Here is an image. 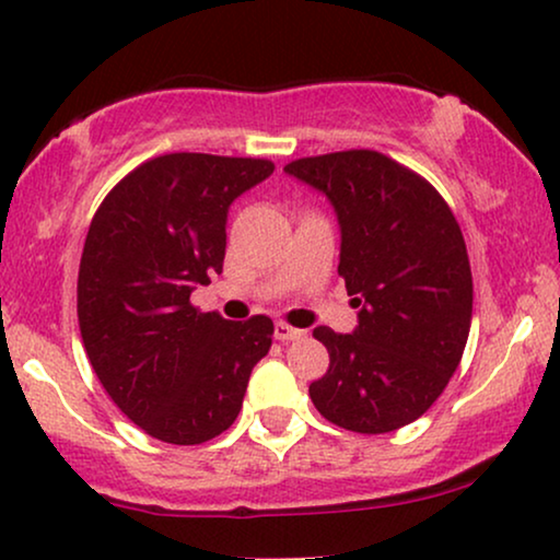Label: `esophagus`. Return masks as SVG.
Instances as JSON below:
<instances>
[{"label":"esophagus","instance_id":"esophagus-1","mask_svg":"<svg viewBox=\"0 0 560 560\" xmlns=\"http://www.w3.org/2000/svg\"><path fill=\"white\" fill-rule=\"evenodd\" d=\"M304 335V330H296V327L287 325V323H276L273 327V338L281 340V342H289V340H300Z\"/></svg>","mask_w":560,"mask_h":560}]
</instances>
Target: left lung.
Instances as JSON below:
<instances>
[{"instance_id": "obj_1", "label": "left lung", "mask_w": 560, "mask_h": 560, "mask_svg": "<svg viewBox=\"0 0 560 560\" xmlns=\"http://www.w3.org/2000/svg\"><path fill=\"white\" fill-rule=\"evenodd\" d=\"M284 171L335 207L338 273L361 307L350 335L312 332L330 353L312 405L363 435L405 428L448 386L471 330L464 233L435 186L378 151L312 155Z\"/></svg>"}]
</instances>
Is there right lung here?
<instances>
[{
    "instance_id": "1",
    "label": "right lung",
    "mask_w": 560,
    "mask_h": 560,
    "mask_svg": "<svg viewBox=\"0 0 560 560\" xmlns=\"http://www.w3.org/2000/svg\"><path fill=\"white\" fill-rule=\"evenodd\" d=\"M273 174L266 159L166 153L112 189L89 225L77 312L89 363L151 438L212 441L235 422L273 323H230L189 302L222 273L230 205Z\"/></svg>"
}]
</instances>
